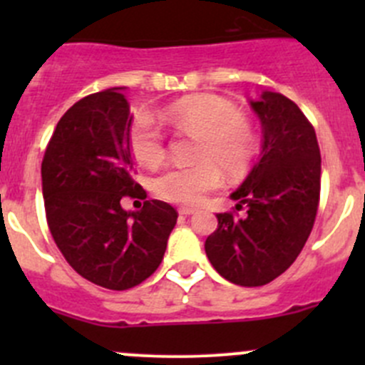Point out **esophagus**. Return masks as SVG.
<instances>
[{
  "label": "esophagus",
  "instance_id": "1",
  "mask_svg": "<svg viewBox=\"0 0 365 365\" xmlns=\"http://www.w3.org/2000/svg\"><path fill=\"white\" fill-rule=\"evenodd\" d=\"M178 213L180 215H194L196 213V210L194 208H187V206H182V208H178Z\"/></svg>",
  "mask_w": 365,
  "mask_h": 365
}]
</instances>
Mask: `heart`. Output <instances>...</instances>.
I'll use <instances>...</instances> for the list:
<instances>
[{"mask_svg":"<svg viewBox=\"0 0 365 365\" xmlns=\"http://www.w3.org/2000/svg\"><path fill=\"white\" fill-rule=\"evenodd\" d=\"M159 125L178 134H194L187 164L169 165L153 178L157 196L178 205H200L219 187L220 169L235 176L244 173L256 153V132L245 114L217 95H189L152 114H139L128 132V146L135 160L146 168L160 164L165 155Z\"/></svg>","mask_w":365,"mask_h":365,"instance_id":"1","label":"heart"}]
</instances>
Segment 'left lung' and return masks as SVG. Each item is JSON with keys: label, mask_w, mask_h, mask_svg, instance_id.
Masks as SVG:
<instances>
[{"label": "left lung", "mask_w": 365, "mask_h": 365, "mask_svg": "<svg viewBox=\"0 0 365 365\" xmlns=\"http://www.w3.org/2000/svg\"><path fill=\"white\" fill-rule=\"evenodd\" d=\"M261 123V152L242 185L231 192L247 215H217L206 238L212 267L238 286H263L288 270L304 249L319 201L318 139L298 106L282 93L261 91L249 101Z\"/></svg>", "instance_id": "8db88e82"}]
</instances>
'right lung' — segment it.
Masks as SVG:
<instances>
[{
    "label": "right lung",
    "mask_w": 365,
    "mask_h": 365,
    "mask_svg": "<svg viewBox=\"0 0 365 365\" xmlns=\"http://www.w3.org/2000/svg\"><path fill=\"white\" fill-rule=\"evenodd\" d=\"M125 88L88 95L58 121L42 160L51 235L70 267L108 289L134 288L159 268L178 213L159 200L127 212L123 197H146L134 182L132 125Z\"/></svg>",
    "instance_id": "1"
}]
</instances>
